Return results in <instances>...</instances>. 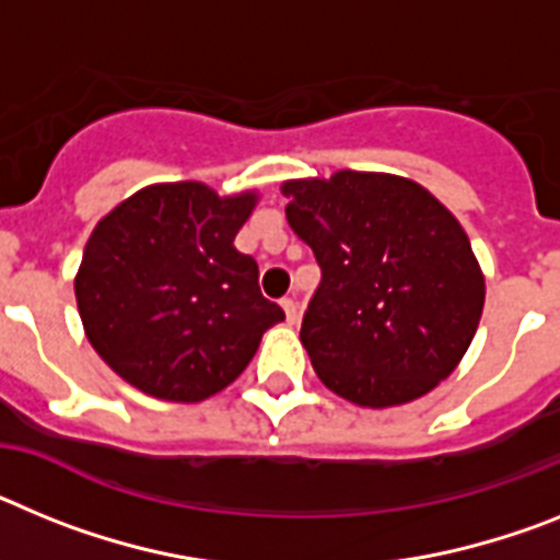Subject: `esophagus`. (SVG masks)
Wrapping results in <instances>:
<instances>
[{
    "label": "esophagus",
    "instance_id": "obj_1",
    "mask_svg": "<svg viewBox=\"0 0 560 560\" xmlns=\"http://www.w3.org/2000/svg\"><path fill=\"white\" fill-rule=\"evenodd\" d=\"M281 307H284V315L290 324H295L299 320V301L295 299H281Z\"/></svg>",
    "mask_w": 560,
    "mask_h": 560
}]
</instances>
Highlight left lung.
Returning a JSON list of instances; mask_svg holds the SVG:
<instances>
[{"label":"left lung","mask_w":560,"mask_h":560,"mask_svg":"<svg viewBox=\"0 0 560 560\" xmlns=\"http://www.w3.org/2000/svg\"><path fill=\"white\" fill-rule=\"evenodd\" d=\"M320 284L301 320L315 374L369 408L428 395L468 352L485 276L468 233L415 179L338 172L281 186Z\"/></svg>","instance_id":"1"}]
</instances>
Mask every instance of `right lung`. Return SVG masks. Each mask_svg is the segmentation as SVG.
I'll return each instance as SVG.
<instances>
[{"instance_id":"1","label":"right lung","mask_w":560,"mask_h":560,"mask_svg":"<svg viewBox=\"0 0 560 560\" xmlns=\"http://www.w3.org/2000/svg\"><path fill=\"white\" fill-rule=\"evenodd\" d=\"M256 194L202 183L140 188L95 225L75 276L95 352L126 383L172 402L231 386L284 310L259 290V265L233 247Z\"/></svg>"}]
</instances>
